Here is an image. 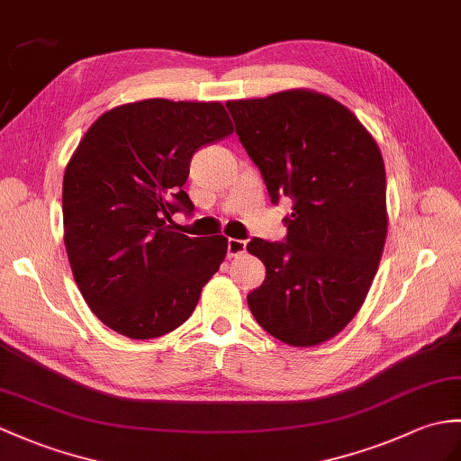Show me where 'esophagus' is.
<instances>
[{"label":"esophagus","mask_w":461,"mask_h":461,"mask_svg":"<svg viewBox=\"0 0 461 461\" xmlns=\"http://www.w3.org/2000/svg\"><path fill=\"white\" fill-rule=\"evenodd\" d=\"M245 248H248V243L243 240H228V257H238L241 253H245Z\"/></svg>","instance_id":"esophagus-1"}]
</instances>
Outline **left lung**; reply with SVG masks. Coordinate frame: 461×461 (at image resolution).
I'll return each mask as SVG.
<instances>
[{
    "mask_svg": "<svg viewBox=\"0 0 461 461\" xmlns=\"http://www.w3.org/2000/svg\"><path fill=\"white\" fill-rule=\"evenodd\" d=\"M226 105L273 204L293 200L283 241L248 243L267 271L248 294L249 310L288 346L322 344L356 316L381 261L387 180L379 147L324 94L291 90Z\"/></svg>",
    "mask_w": 461,
    "mask_h": 461,
    "instance_id": "8db88e82",
    "label": "left lung"
}]
</instances>
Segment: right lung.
Instances as JSON below:
<instances>
[{
    "instance_id": "1",
    "label": "right lung",
    "mask_w": 461,
    "mask_h": 461,
    "mask_svg": "<svg viewBox=\"0 0 461 461\" xmlns=\"http://www.w3.org/2000/svg\"><path fill=\"white\" fill-rule=\"evenodd\" d=\"M233 133L218 102L143 100L86 131L62 182L64 243L86 304L117 334L151 339L186 322L226 257V238H188L173 216L202 147Z\"/></svg>"
}]
</instances>
